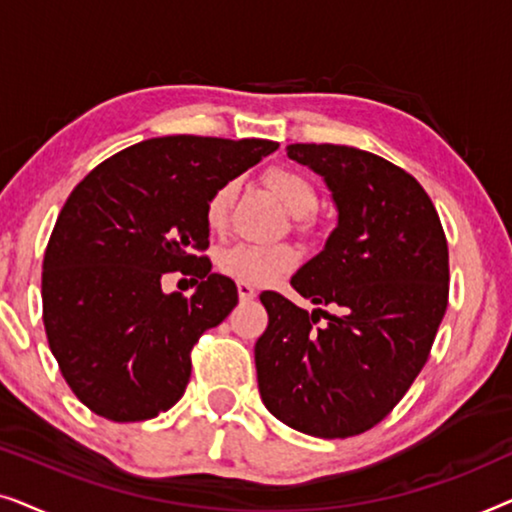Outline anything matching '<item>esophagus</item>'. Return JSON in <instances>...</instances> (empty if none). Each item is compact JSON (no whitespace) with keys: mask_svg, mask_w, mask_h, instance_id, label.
Segmentation results:
<instances>
[{"mask_svg":"<svg viewBox=\"0 0 512 512\" xmlns=\"http://www.w3.org/2000/svg\"><path fill=\"white\" fill-rule=\"evenodd\" d=\"M237 296H240L242 303H244V300H254V298H256V291H254V286L240 282V284H237Z\"/></svg>","mask_w":512,"mask_h":512,"instance_id":"obj_1","label":"esophagus"}]
</instances>
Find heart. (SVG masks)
<instances>
[{"label": "heart", "instance_id": "heart-1", "mask_svg": "<svg viewBox=\"0 0 512 512\" xmlns=\"http://www.w3.org/2000/svg\"><path fill=\"white\" fill-rule=\"evenodd\" d=\"M265 184L272 193L284 202L296 216H310L319 205V191L310 177L303 172L289 170V167H272L265 174ZM237 193V181H223L216 191L209 195L205 205V221L212 230L226 226L230 207H233ZM216 265L223 275L237 279V282L265 286L282 279L298 265V251L291 244H261V242H230L219 249Z\"/></svg>", "mask_w": 512, "mask_h": 512}]
</instances>
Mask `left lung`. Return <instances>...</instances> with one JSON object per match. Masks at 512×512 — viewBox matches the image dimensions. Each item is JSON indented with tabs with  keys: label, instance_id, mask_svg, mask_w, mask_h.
<instances>
[{
	"label": "left lung",
	"instance_id": "8db88e82",
	"mask_svg": "<svg viewBox=\"0 0 512 512\" xmlns=\"http://www.w3.org/2000/svg\"><path fill=\"white\" fill-rule=\"evenodd\" d=\"M291 160L324 177L338 226L291 286L307 312L261 293L258 391L272 415L317 438H349L394 410L429 359L450 293V256L438 212L419 181L375 153L291 144ZM324 316L327 324L317 327Z\"/></svg>",
	"mask_w": 512,
	"mask_h": 512
}]
</instances>
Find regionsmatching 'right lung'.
I'll return each instance as SVG.
<instances>
[{
	"label": "right lung",
	"mask_w": 512,
	"mask_h": 512,
	"mask_svg": "<svg viewBox=\"0 0 512 512\" xmlns=\"http://www.w3.org/2000/svg\"><path fill=\"white\" fill-rule=\"evenodd\" d=\"M277 149L270 139H146L69 195L44 254V326L62 377L95 415L142 422L184 396L193 345L237 305L233 279L202 256L205 205ZM179 269L201 279L191 299L159 286Z\"/></svg>",
	"instance_id": "1"
}]
</instances>
